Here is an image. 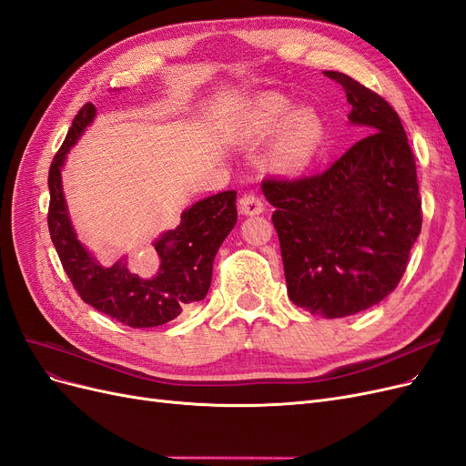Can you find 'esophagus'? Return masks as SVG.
Segmentation results:
<instances>
[{
    "mask_svg": "<svg viewBox=\"0 0 466 466\" xmlns=\"http://www.w3.org/2000/svg\"><path fill=\"white\" fill-rule=\"evenodd\" d=\"M238 206H241V211L245 216H258L264 211V202L258 194L255 192H248L245 194L241 202H238Z\"/></svg>",
    "mask_w": 466,
    "mask_h": 466,
    "instance_id": "1",
    "label": "esophagus"
}]
</instances>
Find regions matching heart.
<instances>
[{
  "label": "heart",
  "mask_w": 466,
  "mask_h": 466,
  "mask_svg": "<svg viewBox=\"0 0 466 466\" xmlns=\"http://www.w3.org/2000/svg\"><path fill=\"white\" fill-rule=\"evenodd\" d=\"M291 103L279 95H264L252 105L243 130L257 137H270L279 128L272 151L274 165L284 173H301L315 161L324 142V122L313 108H299L289 116Z\"/></svg>",
  "instance_id": "heart-1"
}]
</instances>
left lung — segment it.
Masks as SVG:
<instances>
[{
    "label": "left lung",
    "instance_id": "1",
    "mask_svg": "<svg viewBox=\"0 0 466 466\" xmlns=\"http://www.w3.org/2000/svg\"><path fill=\"white\" fill-rule=\"evenodd\" d=\"M361 137L327 171L262 180L274 206L289 299L313 315L340 319L383 301L406 272L421 231L416 161L402 122L383 96L340 72Z\"/></svg>",
    "mask_w": 466,
    "mask_h": 466
}]
</instances>
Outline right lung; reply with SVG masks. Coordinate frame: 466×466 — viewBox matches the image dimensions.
Instances as JSON below:
<instances>
[{"label": "right lung", "instance_id": "1", "mask_svg": "<svg viewBox=\"0 0 466 466\" xmlns=\"http://www.w3.org/2000/svg\"><path fill=\"white\" fill-rule=\"evenodd\" d=\"M93 118L95 106L91 103L81 106L50 165L48 229L52 243L83 301L132 329L159 327L177 319L187 305L206 298L218 248L237 223V192L214 194L182 211L177 229L163 233L153 243L159 257L155 276L134 274L124 260L110 268L103 266L77 241L60 177L66 153Z\"/></svg>", "mask_w": 466, "mask_h": 466}]
</instances>
